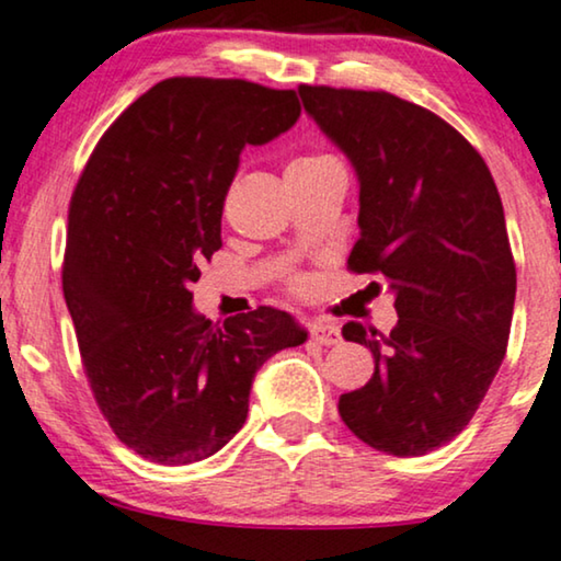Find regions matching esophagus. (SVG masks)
Here are the masks:
<instances>
[{
	"label": "esophagus",
	"mask_w": 561,
	"mask_h": 561,
	"mask_svg": "<svg viewBox=\"0 0 561 561\" xmlns=\"http://www.w3.org/2000/svg\"><path fill=\"white\" fill-rule=\"evenodd\" d=\"M311 340L317 344H324V347H329V344H336L342 340L340 327L329 324V321H313V324H311Z\"/></svg>",
	"instance_id": "obj_1"
}]
</instances>
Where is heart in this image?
<instances>
[{
  "label": "heart",
  "instance_id": "1",
  "mask_svg": "<svg viewBox=\"0 0 561 561\" xmlns=\"http://www.w3.org/2000/svg\"><path fill=\"white\" fill-rule=\"evenodd\" d=\"M327 163H336V160L332 156H304V158H296L294 163L288 165V171H298V168H317Z\"/></svg>",
  "mask_w": 561,
  "mask_h": 561
}]
</instances>
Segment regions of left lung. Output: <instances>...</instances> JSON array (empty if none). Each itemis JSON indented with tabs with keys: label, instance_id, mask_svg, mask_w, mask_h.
Here are the masks:
<instances>
[{
	"label": "left lung",
	"instance_id": "obj_1",
	"mask_svg": "<svg viewBox=\"0 0 561 561\" xmlns=\"http://www.w3.org/2000/svg\"><path fill=\"white\" fill-rule=\"evenodd\" d=\"M304 110L359 181L352 273L396 294L390 334L357 321L373 378L340 398V416L373 449L426 455L455 439L505 357L516 263L485 160L455 127L388 91L298 87Z\"/></svg>",
	"mask_w": 561,
	"mask_h": 561
}]
</instances>
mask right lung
Masks as SVG:
<instances>
[{
  "mask_svg": "<svg viewBox=\"0 0 561 561\" xmlns=\"http://www.w3.org/2000/svg\"><path fill=\"white\" fill-rule=\"evenodd\" d=\"M298 117L290 89L165 79L119 114L76 183L64 296L83 373L117 439L150 462L219 451L248 419L265 359L306 342V329L271 306L211 324L188 290L221 248L242 148Z\"/></svg>",
  "mask_w": 561,
  "mask_h": 561,
  "instance_id": "right-lung-1",
  "label": "right lung"
}]
</instances>
